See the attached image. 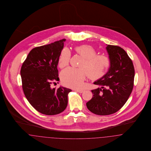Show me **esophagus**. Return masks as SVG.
Wrapping results in <instances>:
<instances>
[{"label": "esophagus", "mask_w": 151, "mask_h": 151, "mask_svg": "<svg viewBox=\"0 0 151 151\" xmlns=\"http://www.w3.org/2000/svg\"><path fill=\"white\" fill-rule=\"evenodd\" d=\"M75 91L78 92H79L80 93H81L84 92V90H81V89H75Z\"/></svg>", "instance_id": "obj_1"}]
</instances>
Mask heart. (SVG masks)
<instances>
[{
  "label": "heart",
  "mask_w": 151,
  "mask_h": 151,
  "mask_svg": "<svg viewBox=\"0 0 151 151\" xmlns=\"http://www.w3.org/2000/svg\"><path fill=\"white\" fill-rule=\"evenodd\" d=\"M75 51L77 55L83 58V60L79 65V68L68 67L61 72L60 79L65 86L81 88L86 75L89 79L97 80L102 78L110 67V59L106 55L97 54V50L91 45L76 46ZM71 57V52L68 49H63L58 58L59 67L63 68L67 66Z\"/></svg>",
  "instance_id": "heart-1"
}]
</instances>
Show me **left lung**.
Here are the masks:
<instances>
[{
	"instance_id": "obj_1",
	"label": "left lung",
	"mask_w": 151,
	"mask_h": 151,
	"mask_svg": "<svg viewBox=\"0 0 151 151\" xmlns=\"http://www.w3.org/2000/svg\"><path fill=\"white\" fill-rule=\"evenodd\" d=\"M111 61L108 72L94 83L102 86L92 90L93 97L86 107L94 114L106 115L118 111L127 102L134 87L135 69L132 60L122 47L108 45Z\"/></svg>"
}]
</instances>
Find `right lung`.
Returning a JSON list of instances; mask_svg holds the SVG:
<instances>
[{
  "instance_id": "right-lung-1",
  "label": "right lung",
  "mask_w": 151,
  "mask_h": 151,
  "mask_svg": "<svg viewBox=\"0 0 151 151\" xmlns=\"http://www.w3.org/2000/svg\"><path fill=\"white\" fill-rule=\"evenodd\" d=\"M65 39L33 48L22 65L20 74L24 93L30 105L45 115L63 111L71 90L64 87L51 88L59 81L58 58Z\"/></svg>"
}]
</instances>
